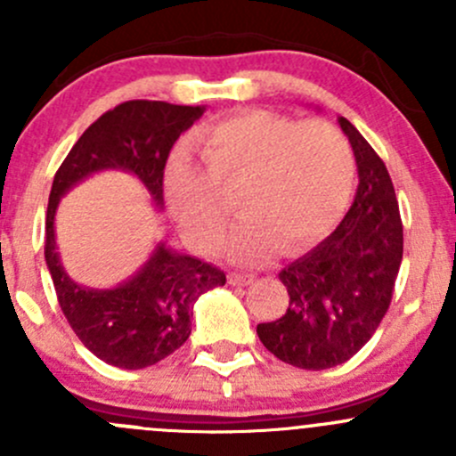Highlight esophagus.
<instances>
[{
	"label": "esophagus",
	"instance_id": "obj_1",
	"mask_svg": "<svg viewBox=\"0 0 456 456\" xmlns=\"http://www.w3.org/2000/svg\"><path fill=\"white\" fill-rule=\"evenodd\" d=\"M249 282H254V275L251 273H238V271L229 273V284H233V287H245Z\"/></svg>",
	"mask_w": 456,
	"mask_h": 456
}]
</instances>
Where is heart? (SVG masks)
<instances>
[{"instance_id": "1", "label": "heart", "mask_w": 456, "mask_h": 456, "mask_svg": "<svg viewBox=\"0 0 456 456\" xmlns=\"http://www.w3.org/2000/svg\"><path fill=\"white\" fill-rule=\"evenodd\" d=\"M196 145L202 167L178 154L165 190L185 236L205 251L223 245L236 200L247 220L232 254L257 260L275 247L296 254L315 242L353 194L355 160L333 123L254 110L207 127Z\"/></svg>"}]
</instances>
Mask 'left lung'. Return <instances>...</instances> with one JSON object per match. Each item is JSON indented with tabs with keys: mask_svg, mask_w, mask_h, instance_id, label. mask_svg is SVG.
<instances>
[{
	"mask_svg": "<svg viewBox=\"0 0 456 456\" xmlns=\"http://www.w3.org/2000/svg\"><path fill=\"white\" fill-rule=\"evenodd\" d=\"M357 160L355 200L329 238L280 271L289 309L257 324V338L278 360L324 370L351 360L372 338L393 300L403 256L397 196L384 160L339 117Z\"/></svg>",
	"mask_w": 456,
	"mask_h": 456,
	"instance_id": "obj_1",
	"label": "left lung"
}]
</instances>
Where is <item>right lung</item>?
I'll list each match as a JSON object with an SVG mask.
<instances>
[{
  "mask_svg": "<svg viewBox=\"0 0 456 456\" xmlns=\"http://www.w3.org/2000/svg\"><path fill=\"white\" fill-rule=\"evenodd\" d=\"M205 108L165 101H126L96 118L57 169L45 214V265L68 324L105 364L139 370L172 355L191 333L194 302L227 282L224 271L159 245L134 278L114 289L70 280L54 242L59 199L101 169L134 174L163 205V174L172 145Z\"/></svg>",
  "mask_w": 456,
  "mask_h": 456,
  "instance_id": "1",
  "label": "right lung"
}]
</instances>
